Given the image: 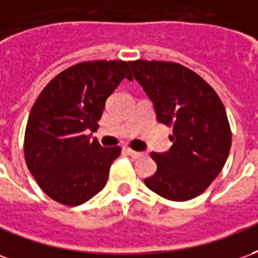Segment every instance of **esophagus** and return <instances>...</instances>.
<instances>
[{
  "label": "esophagus",
  "instance_id": "1",
  "mask_svg": "<svg viewBox=\"0 0 258 258\" xmlns=\"http://www.w3.org/2000/svg\"><path fill=\"white\" fill-rule=\"evenodd\" d=\"M123 150H125V151L127 152V154H129V155H131L132 158H140L143 155L142 152H137V151H133V150H132V148H129V147H126V148H123Z\"/></svg>",
  "mask_w": 258,
  "mask_h": 258
}]
</instances>
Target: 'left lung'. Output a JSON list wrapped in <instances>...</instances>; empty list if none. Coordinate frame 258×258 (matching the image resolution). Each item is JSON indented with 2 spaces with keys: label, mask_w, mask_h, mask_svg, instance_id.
Returning <instances> with one entry per match:
<instances>
[{
  "label": "left lung",
  "mask_w": 258,
  "mask_h": 258,
  "mask_svg": "<svg viewBox=\"0 0 258 258\" xmlns=\"http://www.w3.org/2000/svg\"><path fill=\"white\" fill-rule=\"evenodd\" d=\"M135 80L157 111L173 126L172 148L152 152L157 172L144 180L162 198L183 202L198 197L224 168L232 132L223 101L195 71L174 61H129Z\"/></svg>",
  "instance_id": "left-lung-1"
}]
</instances>
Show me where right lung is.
<instances>
[{"instance_id": "1", "label": "right lung", "mask_w": 258, "mask_h": 258, "mask_svg": "<svg viewBox=\"0 0 258 258\" xmlns=\"http://www.w3.org/2000/svg\"><path fill=\"white\" fill-rule=\"evenodd\" d=\"M123 60L82 61L39 93L24 132V159L41 189L66 206L85 204L104 188L121 147L103 148L97 131L107 97L132 77Z\"/></svg>"}]
</instances>
